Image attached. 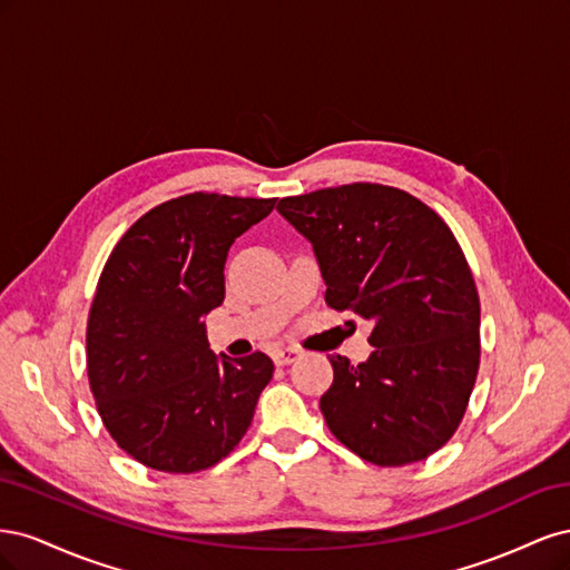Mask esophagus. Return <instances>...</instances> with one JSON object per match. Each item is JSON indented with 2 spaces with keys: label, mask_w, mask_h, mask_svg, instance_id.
I'll return each instance as SVG.
<instances>
[{
  "label": "esophagus",
  "mask_w": 570,
  "mask_h": 570,
  "mask_svg": "<svg viewBox=\"0 0 570 570\" xmlns=\"http://www.w3.org/2000/svg\"><path fill=\"white\" fill-rule=\"evenodd\" d=\"M297 356H299V350H295V347H281V350L273 352L275 366H287V364H292V361H295Z\"/></svg>",
  "instance_id": "obj_1"
}]
</instances>
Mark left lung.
Instances as JSON below:
<instances>
[{
    "label": "left lung",
    "instance_id": "obj_1",
    "mask_svg": "<svg viewBox=\"0 0 570 570\" xmlns=\"http://www.w3.org/2000/svg\"><path fill=\"white\" fill-rule=\"evenodd\" d=\"M314 245L325 304L371 321L364 364L331 356V433L375 465L416 463L452 440L480 368V299L450 226L400 187L350 183L285 197Z\"/></svg>",
    "mask_w": 570,
    "mask_h": 570
}]
</instances>
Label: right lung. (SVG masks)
Segmentation results:
<instances>
[{
	"mask_svg": "<svg viewBox=\"0 0 570 570\" xmlns=\"http://www.w3.org/2000/svg\"><path fill=\"white\" fill-rule=\"evenodd\" d=\"M273 206L218 193L168 199L132 223L101 268L88 381L114 442L151 471H206L247 435L273 361L264 352L218 361L204 314L226 297L235 237Z\"/></svg>",
	"mask_w": 570,
	"mask_h": 570,
	"instance_id": "add662e5",
	"label": "right lung"
}]
</instances>
